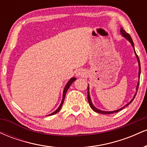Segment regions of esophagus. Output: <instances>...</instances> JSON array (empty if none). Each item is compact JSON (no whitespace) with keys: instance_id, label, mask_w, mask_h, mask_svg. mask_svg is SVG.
I'll return each mask as SVG.
<instances>
[{"instance_id":"esophagus-1","label":"esophagus","mask_w":147,"mask_h":147,"mask_svg":"<svg viewBox=\"0 0 147 147\" xmlns=\"http://www.w3.org/2000/svg\"><path fill=\"white\" fill-rule=\"evenodd\" d=\"M76 75L78 76V77H84L86 75V72L84 70H82V69H80V70H78L76 72Z\"/></svg>"}]
</instances>
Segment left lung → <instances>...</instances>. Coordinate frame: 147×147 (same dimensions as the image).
Returning <instances> with one entry per match:
<instances>
[{
    "label": "left lung",
    "mask_w": 147,
    "mask_h": 147,
    "mask_svg": "<svg viewBox=\"0 0 147 147\" xmlns=\"http://www.w3.org/2000/svg\"><path fill=\"white\" fill-rule=\"evenodd\" d=\"M120 34H122V36H124V38H126L127 41H129L130 43H131V45H132V47L133 48V50H134V52H135V55H136V58H137V60H138V67H139V71H138V78L140 79V72H141V69H140V60H139V58H138L137 54H136V51H135V48H134V43H133V41L132 40V38H131V37L130 35L128 33H126L125 32V30H124V29H123L122 28H120ZM139 83H140V80L138 81V84H137V87H136V93H135L134 96H133V97L132 98V99H131L130 102L128 103V104H126L125 106H123V107L120 108V109H117V110H115V111H102V110H99V109H97V108L95 107V106L93 105V104H92V101H91V99H90V92H89V85L88 86V103H89V105H90V108L91 109H92L96 113H102V114H112V113H117L118 112V111L122 110L123 109H124V107H126V106H127L128 105H129L130 104H131V102H133V100L134 99L135 97H136V94H137V90L138 89V86H139Z\"/></svg>",
    "instance_id": "left-lung-1"
}]
</instances>
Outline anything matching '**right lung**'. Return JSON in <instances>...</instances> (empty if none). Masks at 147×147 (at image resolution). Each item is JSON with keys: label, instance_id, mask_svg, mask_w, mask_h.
Segmentation results:
<instances>
[{"label": "right lung", "instance_id": "add662e5", "mask_svg": "<svg viewBox=\"0 0 147 147\" xmlns=\"http://www.w3.org/2000/svg\"><path fill=\"white\" fill-rule=\"evenodd\" d=\"M76 79H76L75 77H72V78L70 79V80H69L68 82H67L66 85H65V88H64V89H63V97H62V100H61V104H60V106H59V108H58V109H57L56 111H54L53 113H52L51 114L48 115H55V114H56V113H57L59 112V111L61 110V107H62V105H63V104L64 99H65V94H66L67 91H68V88H70V85H71V84H72V83H73L74 82H75V81L76 80Z\"/></svg>", "mask_w": 147, "mask_h": 147}]
</instances>
